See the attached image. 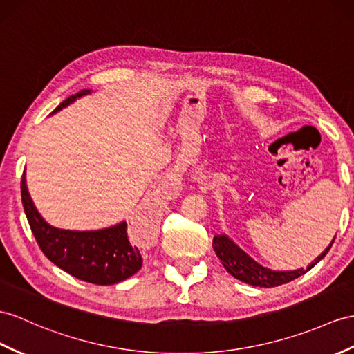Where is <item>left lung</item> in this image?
I'll use <instances>...</instances> for the list:
<instances>
[{
  "label": "left lung",
  "mask_w": 354,
  "mask_h": 354,
  "mask_svg": "<svg viewBox=\"0 0 354 354\" xmlns=\"http://www.w3.org/2000/svg\"><path fill=\"white\" fill-rule=\"evenodd\" d=\"M335 242V239L332 240V243L324 249V252L317 257L314 263L309 264L306 267V270L299 269V270H291V272H274L267 269V267H263L261 264H258L255 260H252L245 251H242L231 239L227 236H214L213 237V249L216 255L219 257V260L222 261V266L225 267V270L232 274L236 279L249 283L252 287H264V288H272V287H278L282 286V283H287L292 279L299 278L300 274L306 273L308 270H311L313 267L324 258V255L329 252V249L332 248Z\"/></svg>",
  "instance_id": "obj_1"
}]
</instances>
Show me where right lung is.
<instances>
[{
    "mask_svg": "<svg viewBox=\"0 0 354 354\" xmlns=\"http://www.w3.org/2000/svg\"><path fill=\"white\" fill-rule=\"evenodd\" d=\"M88 93L90 90H82L67 97L54 112ZM21 195L30 228L41 252L72 277L96 286H112L131 278L142 267L140 248L129 242L126 222L97 231H71L49 225L32 204L25 183V171Z\"/></svg>",
    "mask_w": 354,
    "mask_h": 354,
    "instance_id": "add662e5",
    "label": "right lung"
}]
</instances>
